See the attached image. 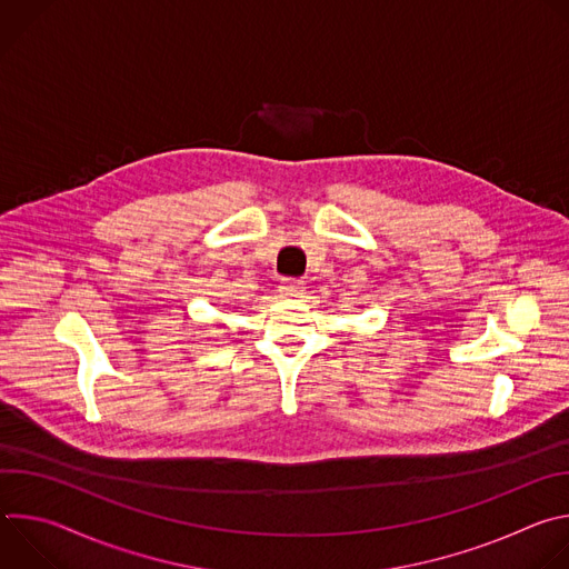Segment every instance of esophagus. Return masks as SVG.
<instances>
[{"label": "esophagus", "instance_id": "obj_1", "mask_svg": "<svg viewBox=\"0 0 569 569\" xmlns=\"http://www.w3.org/2000/svg\"><path fill=\"white\" fill-rule=\"evenodd\" d=\"M281 297H299L303 292V281L299 279H283L279 286Z\"/></svg>", "mask_w": 569, "mask_h": 569}]
</instances>
